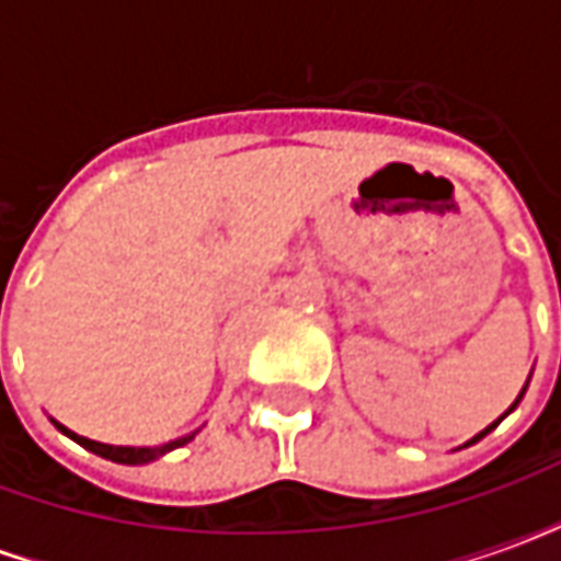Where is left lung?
Segmentation results:
<instances>
[{
    "mask_svg": "<svg viewBox=\"0 0 561 561\" xmlns=\"http://www.w3.org/2000/svg\"><path fill=\"white\" fill-rule=\"evenodd\" d=\"M526 388H529V381H526V385H523V390H519V397H517V400H514V405H511V409H507V412H505V414H502V417H499V421H493V423H490V426H486V430H481V433L474 435V438H469V442H466V445H462V447H469V445H474V442H481V438H483V435H486V433H493L495 426H499V423L505 421L507 414H511V412H514V409H517V405H519V400H523V393H526Z\"/></svg>",
    "mask_w": 561,
    "mask_h": 561,
    "instance_id": "1",
    "label": "left lung"
}]
</instances>
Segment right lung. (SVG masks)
<instances>
[{"instance_id":"obj_1","label":"right lung","mask_w":561,"mask_h":561,"mask_svg":"<svg viewBox=\"0 0 561 561\" xmlns=\"http://www.w3.org/2000/svg\"><path fill=\"white\" fill-rule=\"evenodd\" d=\"M54 426L62 435H68L71 442H78L80 447H87V450H92V454H99V457L104 459H111V462H123V466H144V462H152V459H159L164 457V454L176 450V447L188 445V442L201 433V430H195V433L180 435V438H173V442H164V445H156V447H126V445H104V442H92V438H87V435L71 433V430L62 426L59 421H54Z\"/></svg>"}]
</instances>
